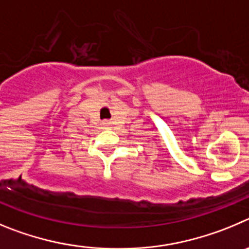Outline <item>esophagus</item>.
<instances>
[{
  "label": "esophagus",
  "instance_id": "esophagus-1",
  "mask_svg": "<svg viewBox=\"0 0 249 249\" xmlns=\"http://www.w3.org/2000/svg\"><path fill=\"white\" fill-rule=\"evenodd\" d=\"M109 124H110V123H109V120H103L102 122V125H104V126H109Z\"/></svg>",
  "mask_w": 249,
  "mask_h": 249
}]
</instances>
